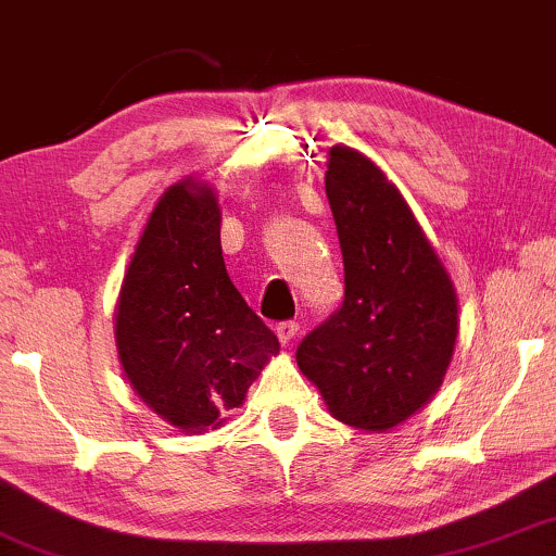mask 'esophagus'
Here are the masks:
<instances>
[{"label": "esophagus", "instance_id": "obj_1", "mask_svg": "<svg viewBox=\"0 0 556 556\" xmlns=\"http://www.w3.org/2000/svg\"><path fill=\"white\" fill-rule=\"evenodd\" d=\"M298 330H300V326H298V323H294V320L279 323V326H277V339L282 341L285 346H287V343H290V341L294 339V336H298Z\"/></svg>", "mask_w": 556, "mask_h": 556}]
</instances>
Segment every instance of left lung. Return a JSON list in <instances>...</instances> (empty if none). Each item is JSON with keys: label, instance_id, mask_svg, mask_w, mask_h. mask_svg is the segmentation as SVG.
Wrapping results in <instances>:
<instances>
[{"label": "left lung", "instance_id": "1", "mask_svg": "<svg viewBox=\"0 0 556 556\" xmlns=\"http://www.w3.org/2000/svg\"><path fill=\"white\" fill-rule=\"evenodd\" d=\"M326 194L346 292L341 311L302 339L298 367L336 420L384 433L439 392L459 300L405 197L369 156L333 146Z\"/></svg>", "mask_w": 556, "mask_h": 556}]
</instances>
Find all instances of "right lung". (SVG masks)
Masks as SVG:
<instances>
[{"label": "right lung", "instance_id": "1", "mask_svg": "<svg viewBox=\"0 0 556 556\" xmlns=\"http://www.w3.org/2000/svg\"><path fill=\"white\" fill-rule=\"evenodd\" d=\"M215 187L185 177L159 197L115 305L117 359L136 395L181 433L241 407L279 341L230 282Z\"/></svg>", "mask_w": 556, "mask_h": 556}]
</instances>
